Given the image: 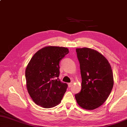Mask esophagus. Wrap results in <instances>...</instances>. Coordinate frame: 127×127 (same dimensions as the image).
<instances>
[{"mask_svg":"<svg viewBox=\"0 0 127 127\" xmlns=\"http://www.w3.org/2000/svg\"><path fill=\"white\" fill-rule=\"evenodd\" d=\"M68 87H69V88L71 87V86H73V83H68Z\"/></svg>","mask_w":127,"mask_h":127,"instance_id":"esophagus-1","label":"esophagus"}]
</instances>
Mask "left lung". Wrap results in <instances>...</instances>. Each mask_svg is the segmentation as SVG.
Listing matches in <instances>:
<instances>
[{
  "mask_svg": "<svg viewBox=\"0 0 127 127\" xmlns=\"http://www.w3.org/2000/svg\"><path fill=\"white\" fill-rule=\"evenodd\" d=\"M82 76V89L75 95L80 107L94 110L109 96L114 84L113 75L109 62L103 55L88 48H77Z\"/></svg>",
  "mask_w": 127,
  "mask_h": 127,
  "instance_id": "left-lung-1",
  "label": "left lung"
}]
</instances>
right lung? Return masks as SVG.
I'll return each instance as SVG.
<instances>
[{"mask_svg": "<svg viewBox=\"0 0 127 127\" xmlns=\"http://www.w3.org/2000/svg\"><path fill=\"white\" fill-rule=\"evenodd\" d=\"M68 53L66 48L48 46L32 57L25 69V79L28 92L36 104L50 108L61 103L68 85L59 79V64Z\"/></svg>", "mask_w": 127, "mask_h": 127, "instance_id": "add662e5", "label": "right lung"}]
</instances>
